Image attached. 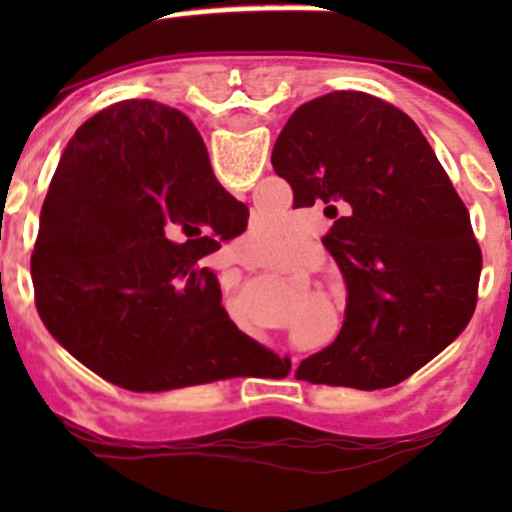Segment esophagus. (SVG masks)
I'll return each mask as SVG.
<instances>
[{
    "instance_id": "1",
    "label": "esophagus",
    "mask_w": 512,
    "mask_h": 512,
    "mask_svg": "<svg viewBox=\"0 0 512 512\" xmlns=\"http://www.w3.org/2000/svg\"><path fill=\"white\" fill-rule=\"evenodd\" d=\"M217 264L220 269H228V266H246V253L241 248H225L217 256ZM292 372H295V359H292Z\"/></svg>"
}]
</instances>
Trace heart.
I'll list each match as a JSON object with an SVG mask.
<instances>
[{"label":"heart","instance_id":"obj_1","mask_svg":"<svg viewBox=\"0 0 512 512\" xmlns=\"http://www.w3.org/2000/svg\"><path fill=\"white\" fill-rule=\"evenodd\" d=\"M246 246L256 259L282 264L292 248V228L284 217H253Z\"/></svg>","mask_w":512,"mask_h":512}]
</instances>
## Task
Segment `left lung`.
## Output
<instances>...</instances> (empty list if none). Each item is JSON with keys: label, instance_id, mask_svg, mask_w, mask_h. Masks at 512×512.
Wrapping results in <instances>:
<instances>
[{"label": "left lung", "instance_id": "8db88e82", "mask_svg": "<svg viewBox=\"0 0 512 512\" xmlns=\"http://www.w3.org/2000/svg\"><path fill=\"white\" fill-rule=\"evenodd\" d=\"M271 166L295 207H325L323 246L348 289L341 333L297 377L382 390L467 328L482 253L469 210L405 112L364 92L323 94L289 117Z\"/></svg>", "mask_w": 512, "mask_h": 512}]
</instances>
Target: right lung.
<instances>
[{
    "label": "right lung",
    "mask_w": 512,
    "mask_h": 512,
    "mask_svg": "<svg viewBox=\"0 0 512 512\" xmlns=\"http://www.w3.org/2000/svg\"><path fill=\"white\" fill-rule=\"evenodd\" d=\"M246 220L187 115L151 99L110 104L76 130L45 194L33 259L40 320L125 390L241 377L261 346L228 318L202 259Z\"/></svg>",
    "instance_id": "add662e5"
}]
</instances>
